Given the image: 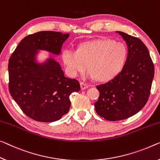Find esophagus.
<instances>
[{"label": "esophagus", "mask_w": 160, "mask_h": 160, "mask_svg": "<svg viewBox=\"0 0 160 160\" xmlns=\"http://www.w3.org/2000/svg\"><path fill=\"white\" fill-rule=\"evenodd\" d=\"M80 85H81V88H82V90L87 89V88L88 87V85L87 84V83H83V82H81L80 83Z\"/></svg>", "instance_id": "esophagus-1"}]
</instances>
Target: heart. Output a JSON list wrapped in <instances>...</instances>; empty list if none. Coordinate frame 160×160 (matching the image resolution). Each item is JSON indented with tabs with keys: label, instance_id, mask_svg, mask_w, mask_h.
Returning a JSON list of instances; mask_svg holds the SVG:
<instances>
[{
	"label": "heart",
	"instance_id": "1",
	"mask_svg": "<svg viewBox=\"0 0 160 160\" xmlns=\"http://www.w3.org/2000/svg\"><path fill=\"white\" fill-rule=\"evenodd\" d=\"M128 55L127 46L109 38L96 39L81 44L77 50L65 48L61 58L65 71L71 77H77L88 68V78L100 81L112 79L124 66Z\"/></svg>",
	"mask_w": 160,
	"mask_h": 160
}]
</instances>
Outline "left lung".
<instances>
[{
    "label": "left lung",
    "instance_id": "obj_1",
    "mask_svg": "<svg viewBox=\"0 0 160 160\" xmlns=\"http://www.w3.org/2000/svg\"><path fill=\"white\" fill-rule=\"evenodd\" d=\"M126 41L128 55L121 72L112 80L97 86L99 99L94 104L100 117L119 121L136 114L149 99L154 74L149 51L139 38L117 31Z\"/></svg>",
    "mask_w": 160,
    "mask_h": 160
}]
</instances>
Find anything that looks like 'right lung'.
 I'll list each match as a JSON object with an SVG mask.
<instances>
[{"label": "right lung", "instance_id": "1", "mask_svg": "<svg viewBox=\"0 0 160 160\" xmlns=\"http://www.w3.org/2000/svg\"><path fill=\"white\" fill-rule=\"evenodd\" d=\"M69 33L39 31L26 36L8 62L9 92L24 114L41 122L57 121L70 109L69 96L79 82L64 76L59 63L49 57L37 63L39 50L59 55Z\"/></svg>", "mask_w": 160, "mask_h": 160}]
</instances>
